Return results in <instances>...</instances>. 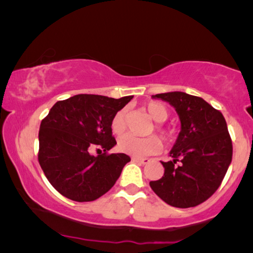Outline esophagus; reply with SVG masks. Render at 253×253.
Here are the masks:
<instances>
[{"instance_id": "obj_1", "label": "esophagus", "mask_w": 253, "mask_h": 253, "mask_svg": "<svg viewBox=\"0 0 253 253\" xmlns=\"http://www.w3.org/2000/svg\"><path fill=\"white\" fill-rule=\"evenodd\" d=\"M132 161L133 162H137V164H140V165H146L150 162V159L147 158H132Z\"/></svg>"}]
</instances>
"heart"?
Masks as SVG:
<instances>
[{
	"mask_svg": "<svg viewBox=\"0 0 253 253\" xmlns=\"http://www.w3.org/2000/svg\"><path fill=\"white\" fill-rule=\"evenodd\" d=\"M148 116L155 122H164L168 117V109L164 103L159 101H148L144 105ZM126 129V109H120L115 113L110 121V130L114 134L120 136ZM155 131L166 143H174L177 138V132L170 126H155ZM162 143L157 136L147 138H137L131 134L122 136L117 141V150L124 154H129L134 158H143L146 155L158 153L161 150Z\"/></svg>",
	"mask_w": 253,
	"mask_h": 253,
	"instance_id": "1",
	"label": "heart"
}]
</instances>
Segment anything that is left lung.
Returning <instances> with one entry per match:
<instances>
[{"mask_svg":"<svg viewBox=\"0 0 253 253\" xmlns=\"http://www.w3.org/2000/svg\"><path fill=\"white\" fill-rule=\"evenodd\" d=\"M153 98L175 107L181 132L170 151L171 160L161 161L164 176L150 185L168 205L195 207L219 189L231 162L233 143L226 120L205 100L184 92L161 93Z\"/></svg>","mask_w":253,"mask_h":253,"instance_id":"obj_1","label":"left lung"}]
</instances>
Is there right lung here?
<instances>
[{
	"mask_svg": "<svg viewBox=\"0 0 253 253\" xmlns=\"http://www.w3.org/2000/svg\"><path fill=\"white\" fill-rule=\"evenodd\" d=\"M132 98L77 94L57 101L41 121L38 161L62 196L92 202L113 188L130 157L108 153L116 145L110 121Z\"/></svg>",
	"mask_w": 253,
	"mask_h": 253,
	"instance_id": "right-lung-1",
	"label": "right lung"
}]
</instances>
